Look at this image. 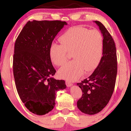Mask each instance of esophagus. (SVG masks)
<instances>
[{"label":"esophagus","mask_w":131,"mask_h":131,"mask_svg":"<svg viewBox=\"0 0 131 131\" xmlns=\"http://www.w3.org/2000/svg\"><path fill=\"white\" fill-rule=\"evenodd\" d=\"M66 85H67V87H71L73 85V84H72L71 82H70V81H66Z\"/></svg>","instance_id":"34e87169"}]
</instances>
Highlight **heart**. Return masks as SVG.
<instances>
[{"instance_id": "1", "label": "heart", "mask_w": 131, "mask_h": 131, "mask_svg": "<svg viewBox=\"0 0 131 131\" xmlns=\"http://www.w3.org/2000/svg\"><path fill=\"white\" fill-rule=\"evenodd\" d=\"M61 44L53 43L50 47L51 61L62 66L67 60L68 52H71L73 60L58 71L61 78L74 81L82 76L84 70L91 71L98 66L103 50V37L98 30L76 26L70 28L59 39Z\"/></svg>"}]
</instances>
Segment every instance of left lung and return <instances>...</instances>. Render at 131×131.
Wrapping results in <instances>:
<instances>
[{
	"instance_id": "1",
	"label": "left lung",
	"mask_w": 131,
	"mask_h": 131,
	"mask_svg": "<svg viewBox=\"0 0 131 131\" xmlns=\"http://www.w3.org/2000/svg\"><path fill=\"white\" fill-rule=\"evenodd\" d=\"M98 25L103 37V56L94 73L77 85L82 92L77 102L78 108L82 113L95 115L108 104L115 89L117 74V56L115 41L103 24Z\"/></svg>"
}]
</instances>
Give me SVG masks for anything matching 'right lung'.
I'll return each mask as SVG.
<instances>
[{
  "instance_id": "1",
  "label": "right lung",
  "mask_w": 131,
  "mask_h": 131,
  "mask_svg": "<svg viewBox=\"0 0 131 131\" xmlns=\"http://www.w3.org/2000/svg\"><path fill=\"white\" fill-rule=\"evenodd\" d=\"M67 22L29 21L15 43L13 70L16 88L21 100L31 112L43 115L55 105L57 92L67 88L64 80L52 78L56 70L49 49Z\"/></svg>"
}]
</instances>
